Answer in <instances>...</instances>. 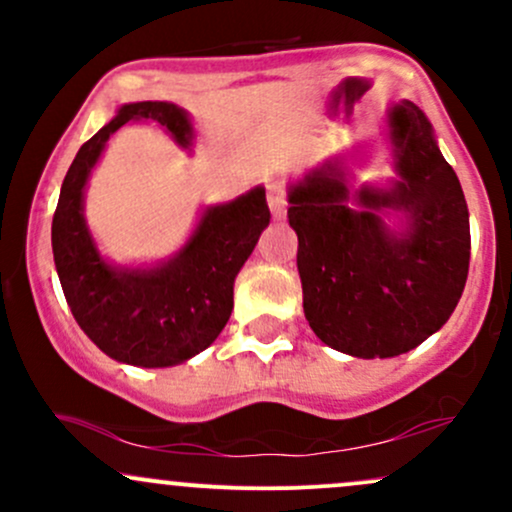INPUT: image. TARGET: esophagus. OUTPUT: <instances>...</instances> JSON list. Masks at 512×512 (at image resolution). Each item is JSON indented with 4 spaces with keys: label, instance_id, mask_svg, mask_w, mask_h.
<instances>
[{
    "label": "esophagus",
    "instance_id": "obj_1",
    "mask_svg": "<svg viewBox=\"0 0 512 512\" xmlns=\"http://www.w3.org/2000/svg\"><path fill=\"white\" fill-rule=\"evenodd\" d=\"M267 202H269V209H272V214L276 219H281V216L286 214V192H284V185H281L279 180H272L267 185Z\"/></svg>",
    "mask_w": 512,
    "mask_h": 512
}]
</instances>
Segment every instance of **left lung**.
<instances>
[{
    "instance_id": "8db88e82",
    "label": "left lung",
    "mask_w": 512,
    "mask_h": 512,
    "mask_svg": "<svg viewBox=\"0 0 512 512\" xmlns=\"http://www.w3.org/2000/svg\"><path fill=\"white\" fill-rule=\"evenodd\" d=\"M395 178L351 190L346 156L289 185L305 320L332 349L392 358L448 322L469 272V211L424 110H387ZM397 213L403 226L390 229Z\"/></svg>"
}]
</instances>
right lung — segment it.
<instances>
[{
	"instance_id": "right-lung-1",
	"label": "right lung",
	"mask_w": 512,
	"mask_h": 512,
	"mask_svg": "<svg viewBox=\"0 0 512 512\" xmlns=\"http://www.w3.org/2000/svg\"><path fill=\"white\" fill-rule=\"evenodd\" d=\"M156 122L192 151L187 110L168 101L127 103L98 129L64 175L52 216V255L74 320L103 354L142 368L190 361L214 344L233 310V284L269 226L264 187L207 207L187 243L166 262L120 267L98 250L84 216L91 170L105 144L127 122Z\"/></svg>"
}]
</instances>
